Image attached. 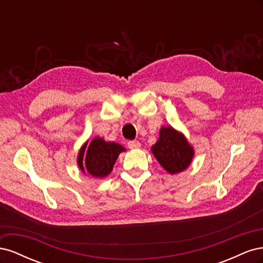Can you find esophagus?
Listing matches in <instances>:
<instances>
[{
    "label": "esophagus",
    "mask_w": 263,
    "mask_h": 263,
    "mask_svg": "<svg viewBox=\"0 0 263 263\" xmlns=\"http://www.w3.org/2000/svg\"><path fill=\"white\" fill-rule=\"evenodd\" d=\"M127 146L130 149H138L140 148V142L138 140H130L127 142Z\"/></svg>",
    "instance_id": "34e87169"
}]
</instances>
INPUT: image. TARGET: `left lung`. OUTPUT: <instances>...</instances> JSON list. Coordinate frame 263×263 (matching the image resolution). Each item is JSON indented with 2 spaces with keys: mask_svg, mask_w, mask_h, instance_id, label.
Masks as SVG:
<instances>
[{
  "mask_svg": "<svg viewBox=\"0 0 263 263\" xmlns=\"http://www.w3.org/2000/svg\"><path fill=\"white\" fill-rule=\"evenodd\" d=\"M159 134L158 141L151 148L159 163L170 174L184 171L193 159V147L189 144L184 135L171 126L161 127Z\"/></svg>",
  "mask_w": 263,
  "mask_h": 263,
  "instance_id": "1",
  "label": "left lung"
}]
</instances>
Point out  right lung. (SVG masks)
I'll return each mask as SVG.
<instances>
[{
	"label": "right lung",
	"instance_id": "add662e5",
	"mask_svg": "<svg viewBox=\"0 0 263 263\" xmlns=\"http://www.w3.org/2000/svg\"><path fill=\"white\" fill-rule=\"evenodd\" d=\"M125 148L116 142H106L103 138H94L90 145L85 144L79 153L78 165L84 173L94 178H104L112 172L119 154Z\"/></svg>",
	"mask_w": 263,
	"mask_h": 263
}]
</instances>
